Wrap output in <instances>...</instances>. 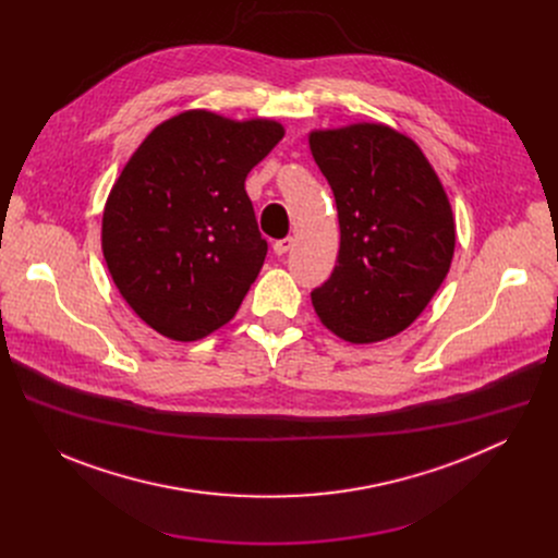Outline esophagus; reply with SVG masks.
<instances>
[{
	"label": "esophagus",
	"instance_id": "1",
	"mask_svg": "<svg viewBox=\"0 0 558 558\" xmlns=\"http://www.w3.org/2000/svg\"><path fill=\"white\" fill-rule=\"evenodd\" d=\"M291 247H293V238H291V235H287V238H282V241H276V243H274V252H276L278 256H284Z\"/></svg>",
	"mask_w": 558,
	"mask_h": 558
}]
</instances>
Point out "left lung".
Here are the masks:
<instances>
[{
	"mask_svg": "<svg viewBox=\"0 0 558 558\" xmlns=\"http://www.w3.org/2000/svg\"><path fill=\"white\" fill-rule=\"evenodd\" d=\"M338 207L340 252L311 293L320 323L351 344L409 329L441 287L454 254L446 190L420 145L384 123L308 132Z\"/></svg>",
	"mask_w": 558,
	"mask_h": 558,
	"instance_id": "8db88e82",
	"label": "left lung"
}]
</instances>
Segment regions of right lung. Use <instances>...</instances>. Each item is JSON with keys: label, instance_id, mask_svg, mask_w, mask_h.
<instances>
[{"label": "right lung", "instance_id": "add662e5", "mask_svg": "<svg viewBox=\"0 0 558 558\" xmlns=\"http://www.w3.org/2000/svg\"><path fill=\"white\" fill-rule=\"evenodd\" d=\"M282 136L274 119L185 110L130 156L104 207L101 250L156 333L194 342L235 315L267 256L245 179Z\"/></svg>", "mask_w": 558, "mask_h": 558}]
</instances>
